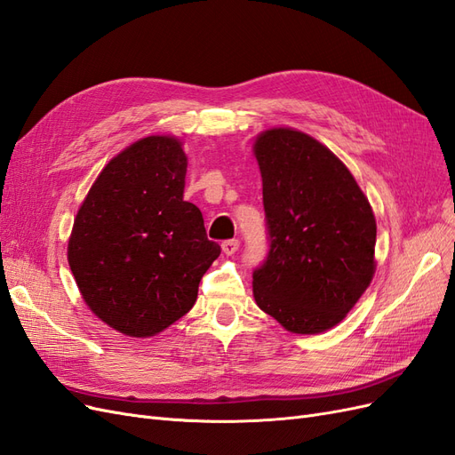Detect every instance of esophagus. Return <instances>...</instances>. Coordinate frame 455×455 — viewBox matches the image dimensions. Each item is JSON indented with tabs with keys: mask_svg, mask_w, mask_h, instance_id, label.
Listing matches in <instances>:
<instances>
[{
	"mask_svg": "<svg viewBox=\"0 0 455 455\" xmlns=\"http://www.w3.org/2000/svg\"><path fill=\"white\" fill-rule=\"evenodd\" d=\"M237 251H239V239H228V241L222 243V252H224L226 256L235 254Z\"/></svg>",
	"mask_w": 455,
	"mask_h": 455,
	"instance_id": "obj_1",
	"label": "esophagus"
}]
</instances>
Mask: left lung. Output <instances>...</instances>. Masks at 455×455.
Instances as JSON below:
<instances>
[{"mask_svg":"<svg viewBox=\"0 0 455 455\" xmlns=\"http://www.w3.org/2000/svg\"><path fill=\"white\" fill-rule=\"evenodd\" d=\"M254 156L269 235L254 299L294 334L324 332L374 277V212L346 164L306 132H261Z\"/></svg>","mask_w":455,"mask_h":455,"instance_id":"8db88e82","label":"left lung"}]
</instances>
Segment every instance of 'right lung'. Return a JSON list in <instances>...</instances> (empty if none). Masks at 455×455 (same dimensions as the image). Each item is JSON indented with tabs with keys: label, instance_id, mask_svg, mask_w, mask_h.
Returning a JSON list of instances; mask_svg holds the SVG:
<instances>
[{
	"label": "right lung",
	"instance_id": "right-lung-1",
	"mask_svg": "<svg viewBox=\"0 0 455 455\" xmlns=\"http://www.w3.org/2000/svg\"><path fill=\"white\" fill-rule=\"evenodd\" d=\"M188 157L148 136L109 161L79 206L68 261L89 309L117 332L149 338L184 316L220 256L184 201Z\"/></svg>",
	"mask_w": 455,
	"mask_h": 455
}]
</instances>
